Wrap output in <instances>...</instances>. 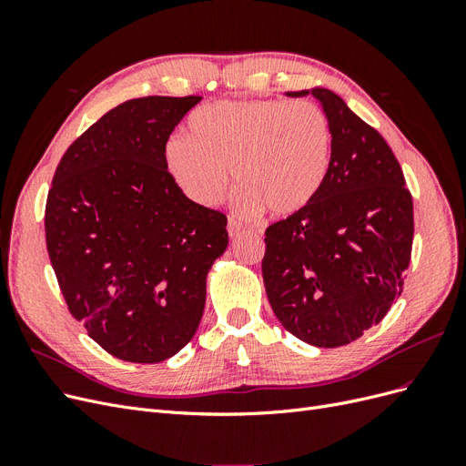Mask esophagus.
<instances>
[{"label": "esophagus", "instance_id": "esophagus-1", "mask_svg": "<svg viewBox=\"0 0 466 466\" xmlns=\"http://www.w3.org/2000/svg\"><path fill=\"white\" fill-rule=\"evenodd\" d=\"M228 231H229V237H231V238L238 237V233L243 231V223H241V221H237L235 218H229V223H228Z\"/></svg>", "mask_w": 466, "mask_h": 466}]
</instances>
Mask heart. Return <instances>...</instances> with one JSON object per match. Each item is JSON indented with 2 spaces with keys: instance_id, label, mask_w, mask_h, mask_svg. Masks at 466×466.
Masks as SVG:
<instances>
[{
  "instance_id": "obj_1",
  "label": "heart",
  "mask_w": 466,
  "mask_h": 466,
  "mask_svg": "<svg viewBox=\"0 0 466 466\" xmlns=\"http://www.w3.org/2000/svg\"><path fill=\"white\" fill-rule=\"evenodd\" d=\"M190 137L173 136L165 165L178 188L200 206H216L238 187L235 208L291 216L311 204L330 168L332 132L311 101H219L188 120Z\"/></svg>"
}]
</instances>
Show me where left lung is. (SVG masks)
<instances>
[{"label": "left lung", "mask_w": 466, "mask_h": 466, "mask_svg": "<svg viewBox=\"0 0 466 466\" xmlns=\"http://www.w3.org/2000/svg\"><path fill=\"white\" fill-rule=\"evenodd\" d=\"M311 95L330 124V168L311 204L266 229L262 278L288 332L338 348L383 320L402 293L414 204L383 136L336 93L315 87Z\"/></svg>", "instance_id": "1"}]
</instances>
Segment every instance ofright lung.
Segmentation results:
<instances>
[{"mask_svg": "<svg viewBox=\"0 0 466 466\" xmlns=\"http://www.w3.org/2000/svg\"><path fill=\"white\" fill-rule=\"evenodd\" d=\"M202 96L126 101L67 147L45 209L46 248L69 313L110 356L159 363L185 348L228 218L187 198L165 165L175 126Z\"/></svg>", "mask_w": 466, "mask_h": 466, "instance_id": "add662e5", "label": "right lung"}]
</instances>
